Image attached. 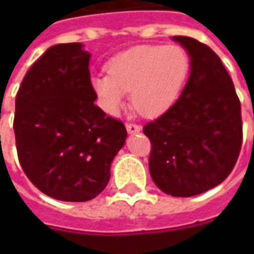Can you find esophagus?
Listing matches in <instances>:
<instances>
[{"label": "esophagus", "instance_id": "34e87169", "mask_svg": "<svg viewBox=\"0 0 254 254\" xmlns=\"http://www.w3.org/2000/svg\"><path fill=\"white\" fill-rule=\"evenodd\" d=\"M127 130L129 133H137L141 130V127H140V125H137V124H133V122H127Z\"/></svg>", "mask_w": 254, "mask_h": 254}]
</instances>
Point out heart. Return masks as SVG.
I'll return each mask as SVG.
<instances>
[{"label": "heart", "instance_id": "1", "mask_svg": "<svg viewBox=\"0 0 254 254\" xmlns=\"http://www.w3.org/2000/svg\"><path fill=\"white\" fill-rule=\"evenodd\" d=\"M187 73L188 57L181 47L140 46L114 58L109 74H95L92 87L109 114H117L130 92L133 107L154 117L174 103Z\"/></svg>", "mask_w": 254, "mask_h": 254}]
</instances>
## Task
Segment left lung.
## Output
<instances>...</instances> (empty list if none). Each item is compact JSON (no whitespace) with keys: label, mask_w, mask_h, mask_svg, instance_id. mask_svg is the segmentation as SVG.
I'll return each mask as SVG.
<instances>
[{"label":"left lung","mask_w":254,"mask_h":254,"mask_svg":"<svg viewBox=\"0 0 254 254\" xmlns=\"http://www.w3.org/2000/svg\"><path fill=\"white\" fill-rule=\"evenodd\" d=\"M190 57V76L180 98L145 124L149 173L170 196L190 197L223 182L242 145L241 102L220 58L189 36H173Z\"/></svg>","instance_id":"obj_1"}]
</instances>
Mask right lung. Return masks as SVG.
Masks as SVG:
<instances>
[{
	"label": "right lung",
	"instance_id": "obj_1",
	"mask_svg": "<svg viewBox=\"0 0 254 254\" xmlns=\"http://www.w3.org/2000/svg\"><path fill=\"white\" fill-rule=\"evenodd\" d=\"M89 53L81 43L47 49L25 73L13 129L19 162L42 193L88 201L110 180V166L127 133L95 105Z\"/></svg>",
	"mask_w": 254,
	"mask_h": 254
}]
</instances>
